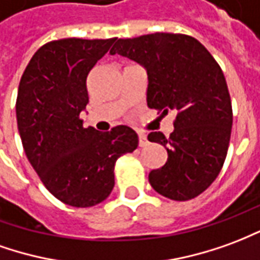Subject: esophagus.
Instances as JSON below:
<instances>
[{
	"instance_id": "1",
	"label": "esophagus",
	"mask_w": 260,
	"mask_h": 260,
	"mask_svg": "<svg viewBox=\"0 0 260 260\" xmlns=\"http://www.w3.org/2000/svg\"><path fill=\"white\" fill-rule=\"evenodd\" d=\"M147 136L144 133H139V145L140 147H145L147 145Z\"/></svg>"
}]
</instances>
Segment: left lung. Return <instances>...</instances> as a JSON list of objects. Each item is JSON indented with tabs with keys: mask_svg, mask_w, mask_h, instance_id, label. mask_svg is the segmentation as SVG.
<instances>
[{
	"mask_svg": "<svg viewBox=\"0 0 260 260\" xmlns=\"http://www.w3.org/2000/svg\"><path fill=\"white\" fill-rule=\"evenodd\" d=\"M110 53L147 70L148 108L176 113L169 137L148 134L168 152L148 175L150 185L171 200L194 199L218 176L230 145L233 106L221 67L198 39L180 33L119 39Z\"/></svg>",
	"mask_w": 260,
	"mask_h": 260,
	"instance_id": "obj_1",
	"label": "left lung"
}]
</instances>
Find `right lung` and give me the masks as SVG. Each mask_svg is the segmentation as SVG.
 I'll return each mask as SVG.
<instances>
[{
  "label": "right lung",
  "instance_id": "add662e5",
  "mask_svg": "<svg viewBox=\"0 0 260 260\" xmlns=\"http://www.w3.org/2000/svg\"><path fill=\"white\" fill-rule=\"evenodd\" d=\"M115 40L49 42L33 54L18 88L16 120L27 159L46 189L73 207L104 202L115 186L117 158L139 145L130 127L101 133L80 117L89 102L88 74Z\"/></svg>",
  "mask_w": 260,
  "mask_h": 260
}]
</instances>
